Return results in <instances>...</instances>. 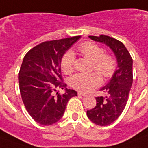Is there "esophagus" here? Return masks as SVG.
<instances>
[{
  "label": "esophagus",
  "instance_id": "obj_1",
  "mask_svg": "<svg viewBox=\"0 0 148 148\" xmlns=\"http://www.w3.org/2000/svg\"><path fill=\"white\" fill-rule=\"evenodd\" d=\"M77 95L78 96H87V95H86L84 93H82V92H78L77 93Z\"/></svg>",
  "mask_w": 148,
  "mask_h": 148
}]
</instances>
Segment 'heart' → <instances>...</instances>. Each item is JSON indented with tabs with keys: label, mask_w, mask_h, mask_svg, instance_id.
I'll return each instance as SVG.
<instances>
[{
	"label": "heart",
	"mask_w": 148,
	"mask_h": 148,
	"mask_svg": "<svg viewBox=\"0 0 148 148\" xmlns=\"http://www.w3.org/2000/svg\"><path fill=\"white\" fill-rule=\"evenodd\" d=\"M82 54L92 62L91 69L95 70L104 78L113 76L117 68L116 60L110 54H106L105 50L92 42H86L79 46ZM75 58L73 53L67 52L61 60V67L65 74H71L74 71ZM101 77L96 72L88 74H77L71 77L70 85L74 90L87 92L99 86Z\"/></svg>",
	"instance_id": "heart-1"
}]
</instances>
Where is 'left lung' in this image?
I'll return each instance as SVG.
<instances>
[{
    "label": "left lung",
    "mask_w": 148,
    "mask_h": 148,
    "mask_svg": "<svg viewBox=\"0 0 148 148\" xmlns=\"http://www.w3.org/2000/svg\"><path fill=\"white\" fill-rule=\"evenodd\" d=\"M93 41L106 45L116 57L118 69L110 82L101 88L107 94L106 97H96L95 108L87 110L89 119L99 126H107L120 116L128 100L133 82L132 56L125 45L119 41L106 35L89 36Z\"/></svg>",
    "instance_id": "8db88e82"
}]
</instances>
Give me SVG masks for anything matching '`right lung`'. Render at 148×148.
I'll return each mask as SVG.
<instances>
[{
	"label": "right lung",
	"mask_w": 148,
	"mask_h": 148,
	"mask_svg": "<svg viewBox=\"0 0 148 148\" xmlns=\"http://www.w3.org/2000/svg\"><path fill=\"white\" fill-rule=\"evenodd\" d=\"M80 38L42 42L24 57L18 77L21 95L28 113L41 125L49 126L60 120L68 101L77 95L62 80L61 60ZM57 88H65V93L60 95Z\"/></svg>",
	"instance_id": "1"
}]
</instances>
